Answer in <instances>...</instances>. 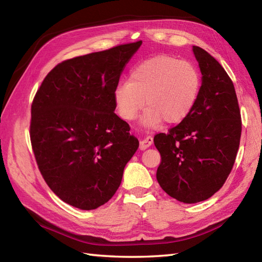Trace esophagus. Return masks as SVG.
<instances>
[{
    "mask_svg": "<svg viewBox=\"0 0 262 262\" xmlns=\"http://www.w3.org/2000/svg\"><path fill=\"white\" fill-rule=\"evenodd\" d=\"M153 144V137L152 136H146L144 140L141 141L140 143V148L142 149V151H144V149H146L147 147H149Z\"/></svg>",
    "mask_w": 262,
    "mask_h": 262,
    "instance_id": "esophagus-1",
    "label": "esophagus"
}]
</instances>
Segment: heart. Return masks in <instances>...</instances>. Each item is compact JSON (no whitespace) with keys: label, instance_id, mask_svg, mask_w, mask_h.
I'll return each mask as SVG.
<instances>
[{"label":"heart","instance_id":"b5f03b06","mask_svg":"<svg viewBox=\"0 0 262 262\" xmlns=\"http://www.w3.org/2000/svg\"><path fill=\"white\" fill-rule=\"evenodd\" d=\"M200 88L202 76L191 62L157 55L138 63L129 80L117 84L114 101L119 117L127 121L134 120L146 104L142 124L152 128L162 120L176 124L185 119L197 102Z\"/></svg>","mask_w":262,"mask_h":262}]
</instances>
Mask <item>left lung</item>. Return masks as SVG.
<instances>
[{
	"label": "left lung",
	"mask_w": 262,
	"mask_h": 262,
	"mask_svg": "<svg viewBox=\"0 0 262 262\" xmlns=\"http://www.w3.org/2000/svg\"><path fill=\"white\" fill-rule=\"evenodd\" d=\"M202 88L191 113L154 145L161 154L157 179L163 190L185 204L203 202L224 185L235 162L241 114L234 85L225 70L203 48L192 46Z\"/></svg>",
	"instance_id": "8db88e82"
}]
</instances>
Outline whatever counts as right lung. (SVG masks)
I'll use <instances>...</instances> for the list:
<instances>
[{"instance_id": "right-lung-1", "label": "right lung", "mask_w": 262, "mask_h": 262, "mask_svg": "<svg viewBox=\"0 0 262 262\" xmlns=\"http://www.w3.org/2000/svg\"><path fill=\"white\" fill-rule=\"evenodd\" d=\"M141 45L64 60L33 99L30 140L38 168L53 192L73 207L91 210L107 203L140 145L115 114L114 91Z\"/></svg>"}]
</instances>
